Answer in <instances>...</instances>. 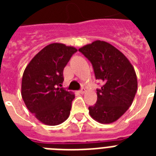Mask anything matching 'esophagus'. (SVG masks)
<instances>
[{"instance_id":"obj_1","label":"esophagus","mask_w":156,"mask_h":156,"mask_svg":"<svg viewBox=\"0 0 156 156\" xmlns=\"http://www.w3.org/2000/svg\"><path fill=\"white\" fill-rule=\"evenodd\" d=\"M85 92H86L85 89H82V90H78V93H79V94H82V95H83V94H84Z\"/></svg>"}]
</instances>
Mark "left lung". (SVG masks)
Wrapping results in <instances>:
<instances>
[{"label":"left lung","instance_id":"8db88e82","mask_svg":"<svg viewBox=\"0 0 156 156\" xmlns=\"http://www.w3.org/2000/svg\"><path fill=\"white\" fill-rule=\"evenodd\" d=\"M78 51L89 59L95 78L103 83L97 90V102L88 108L90 116L99 123L115 122L131 106L137 92L133 66L121 51L103 40H95Z\"/></svg>","mask_w":156,"mask_h":156}]
</instances>
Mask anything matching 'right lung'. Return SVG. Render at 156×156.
Returning a JSON list of instances; mask_svg holds the SVG:
<instances>
[{
    "label": "right lung",
    "instance_id": "1",
    "mask_svg": "<svg viewBox=\"0 0 156 156\" xmlns=\"http://www.w3.org/2000/svg\"><path fill=\"white\" fill-rule=\"evenodd\" d=\"M73 46L50 44L40 50L23 72L21 94L28 110L47 126H57L69 116L74 94L57 87L63 69L74 52Z\"/></svg>",
    "mask_w": 156,
    "mask_h": 156
}]
</instances>
